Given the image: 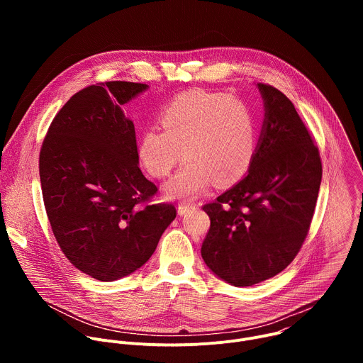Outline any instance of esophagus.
<instances>
[{
    "mask_svg": "<svg viewBox=\"0 0 363 363\" xmlns=\"http://www.w3.org/2000/svg\"><path fill=\"white\" fill-rule=\"evenodd\" d=\"M191 210H195V205L186 203V202H182V203L178 205V214H179V216H185V214H186L188 211H191Z\"/></svg>",
    "mask_w": 363,
    "mask_h": 363,
    "instance_id": "1",
    "label": "esophagus"
}]
</instances>
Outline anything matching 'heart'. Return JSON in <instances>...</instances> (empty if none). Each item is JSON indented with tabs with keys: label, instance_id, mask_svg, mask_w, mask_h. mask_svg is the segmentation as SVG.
Segmentation results:
<instances>
[{
	"label": "heart",
	"instance_id": "1",
	"mask_svg": "<svg viewBox=\"0 0 363 363\" xmlns=\"http://www.w3.org/2000/svg\"><path fill=\"white\" fill-rule=\"evenodd\" d=\"M162 128L142 132L138 155L155 178L167 177L184 157L178 172L167 182L171 198L191 199L216 181L225 186L241 179L255 150V122L245 103L225 93L188 90L161 112Z\"/></svg>",
	"mask_w": 363,
	"mask_h": 363
}]
</instances>
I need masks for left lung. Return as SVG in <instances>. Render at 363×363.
I'll return each mask as SVG.
<instances>
[{"label": "left lung", "instance_id": "left-lung-1", "mask_svg": "<svg viewBox=\"0 0 363 363\" xmlns=\"http://www.w3.org/2000/svg\"><path fill=\"white\" fill-rule=\"evenodd\" d=\"M264 122L248 174L202 210L211 227L201 255L224 281L245 287L283 272L308 233L322 181L318 146L293 103L257 83Z\"/></svg>", "mask_w": 363, "mask_h": 363}]
</instances>
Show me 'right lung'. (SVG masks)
Returning a JSON list of instances; mask_svg holds the SVG:
<instances>
[{
    "mask_svg": "<svg viewBox=\"0 0 363 363\" xmlns=\"http://www.w3.org/2000/svg\"><path fill=\"white\" fill-rule=\"evenodd\" d=\"M143 83L89 86L60 109L40 150V182L53 234L80 272L115 281L140 269L175 220L172 203L139 168L133 122L122 106Z\"/></svg>",
    "mask_w": 363,
    "mask_h": 363,
    "instance_id": "obj_1",
    "label": "right lung"
}]
</instances>
